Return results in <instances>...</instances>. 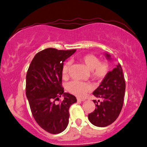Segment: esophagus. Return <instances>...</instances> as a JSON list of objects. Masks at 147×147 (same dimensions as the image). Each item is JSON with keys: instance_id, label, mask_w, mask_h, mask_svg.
Returning a JSON list of instances; mask_svg holds the SVG:
<instances>
[{"instance_id": "1", "label": "esophagus", "mask_w": 147, "mask_h": 147, "mask_svg": "<svg viewBox=\"0 0 147 147\" xmlns=\"http://www.w3.org/2000/svg\"><path fill=\"white\" fill-rule=\"evenodd\" d=\"M85 99L84 98H77V101L78 102H83L85 101Z\"/></svg>"}]
</instances>
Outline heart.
<instances>
[{
  "instance_id": "1",
  "label": "heart",
  "mask_w": 147,
  "mask_h": 147,
  "mask_svg": "<svg viewBox=\"0 0 147 147\" xmlns=\"http://www.w3.org/2000/svg\"><path fill=\"white\" fill-rule=\"evenodd\" d=\"M79 61L90 70V76L93 81L100 82L107 76L109 71V64L106 61H100L96 55L88 54L81 56ZM69 62H65L62 69V76L63 78L68 76L70 70ZM67 90L72 94L80 97L84 96L89 91L90 85L87 83L73 81L67 85Z\"/></svg>"
}]
</instances>
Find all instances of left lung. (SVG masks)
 I'll list each match as a JSON object with an SVG mask.
<instances>
[{
  "mask_svg": "<svg viewBox=\"0 0 147 147\" xmlns=\"http://www.w3.org/2000/svg\"><path fill=\"white\" fill-rule=\"evenodd\" d=\"M105 55L110 59V55L106 54ZM125 89L123 69L121 64H118L116 67L109 72L93 93L99 100H93L96 107L94 111L88 114L90 123L98 127H105L114 123L123 108Z\"/></svg>",
  "mask_w": 147,
  "mask_h": 147,
  "instance_id": "obj_1",
  "label": "left lung"
}]
</instances>
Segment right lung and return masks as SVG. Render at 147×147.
Here are the masks:
<instances>
[{"mask_svg": "<svg viewBox=\"0 0 147 147\" xmlns=\"http://www.w3.org/2000/svg\"><path fill=\"white\" fill-rule=\"evenodd\" d=\"M76 52L48 48L37 53L26 74V95L31 111L37 124L51 134H58L69 123V109L77 100L64 93L62 86L64 62ZM64 96L61 101L59 98ZM60 100L56 105L55 102Z\"/></svg>", "mask_w": 147, "mask_h": 147, "instance_id": "right-lung-1", "label": "right lung"}]
</instances>
